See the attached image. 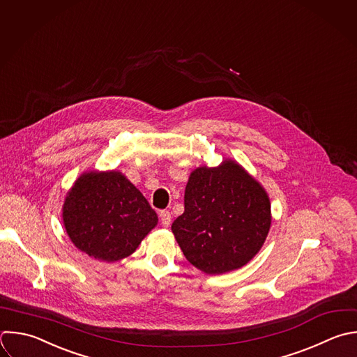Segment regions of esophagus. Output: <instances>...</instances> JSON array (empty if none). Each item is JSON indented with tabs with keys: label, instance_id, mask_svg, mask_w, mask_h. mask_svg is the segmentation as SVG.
<instances>
[{
	"label": "esophagus",
	"instance_id": "1",
	"mask_svg": "<svg viewBox=\"0 0 357 357\" xmlns=\"http://www.w3.org/2000/svg\"><path fill=\"white\" fill-rule=\"evenodd\" d=\"M159 218H160L162 226H163V227H169V225H170V222H172V213H170L169 211H160Z\"/></svg>",
	"mask_w": 357,
	"mask_h": 357
}]
</instances>
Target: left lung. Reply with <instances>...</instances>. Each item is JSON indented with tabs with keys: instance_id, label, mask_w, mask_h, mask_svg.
I'll use <instances>...</instances> for the list:
<instances>
[{
	"instance_id": "left-lung-1",
	"label": "left lung",
	"mask_w": 357,
	"mask_h": 357,
	"mask_svg": "<svg viewBox=\"0 0 357 357\" xmlns=\"http://www.w3.org/2000/svg\"><path fill=\"white\" fill-rule=\"evenodd\" d=\"M271 227V202L264 187L238 163L201 166L188 178L184 213L172 231L198 269L219 275L241 268L261 250Z\"/></svg>"
}]
</instances>
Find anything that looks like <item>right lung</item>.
Masks as SVG:
<instances>
[{
  "label": "right lung",
  "mask_w": 357,
  "mask_h": 357,
  "mask_svg": "<svg viewBox=\"0 0 357 357\" xmlns=\"http://www.w3.org/2000/svg\"><path fill=\"white\" fill-rule=\"evenodd\" d=\"M66 230L82 252L106 262L131 255L158 225L141 191L120 172L84 173L63 205Z\"/></svg>",
  "instance_id": "right-lung-1"
}]
</instances>
